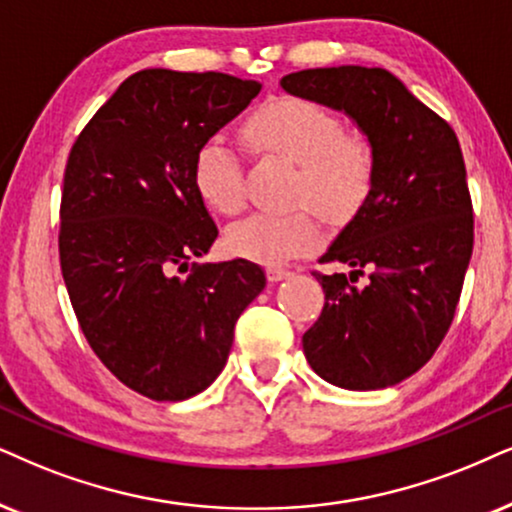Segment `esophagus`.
I'll return each instance as SVG.
<instances>
[{"label": "esophagus", "mask_w": 512, "mask_h": 512, "mask_svg": "<svg viewBox=\"0 0 512 512\" xmlns=\"http://www.w3.org/2000/svg\"><path fill=\"white\" fill-rule=\"evenodd\" d=\"M293 271L286 269V267H276V264H271V267H267V278L271 283L276 281H283V278H288Z\"/></svg>", "instance_id": "1"}]
</instances>
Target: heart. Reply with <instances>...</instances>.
I'll list each match as a JSON object with an SVG mask.
<instances>
[{
    "label": "heart",
    "mask_w": 512,
    "mask_h": 512,
    "mask_svg": "<svg viewBox=\"0 0 512 512\" xmlns=\"http://www.w3.org/2000/svg\"><path fill=\"white\" fill-rule=\"evenodd\" d=\"M241 134L255 153L297 165L290 200L304 208L283 215L260 212L231 226L226 243L236 255L257 262L288 260L319 243L321 226L312 208L331 222H349L364 208L378 172V151L364 127L342 125L340 115L319 101L278 96L245 118ZM193 186L219 215L243 210L241 163L222 137L200 144Z\"/></svg>",
    "instance_id": "1"
}]
</instances>
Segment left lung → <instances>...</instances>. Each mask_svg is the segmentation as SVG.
<instances>
[{
  "label": "left lung",
  "instance_id": "8db88e82",
  "mask_svg": "<svg viewBox=\"0 0 512 512\" xmlns=\"http://www.w3.org/2000/svg\"><path fill=\"white\" fill-rule=\"evenodd\" d=\"M281 87L352 115L378 151L364 208L319 260L352 274L314 271L326 302L302 335L304 357L345 390L397 385L432 359L461 300L475 236L461 144L383 68L300 70Z\"/></svg>",
  "mask_w": 512,
  "mask_h": 512
}]
</instances>
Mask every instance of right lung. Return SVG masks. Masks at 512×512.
<instances>
[{"label":"right lung","mask_w":512,"mask_h":512,"mask_svg":"<svg viewBox=\"0 0 512 512\" xmlns=\"http://www.w3.org/2000/svg\"><path fill=\"white\" fill-rule=\"evenodd\" d=\"M260 89L215 70H139L70 148L58 229L70 304L101 364L148 399L203 392L229 359L238 316L267 286L248 260L188 264L219 234L193 158Z\"/></svg>","instance_id":"obj_1"}]
</instances>
